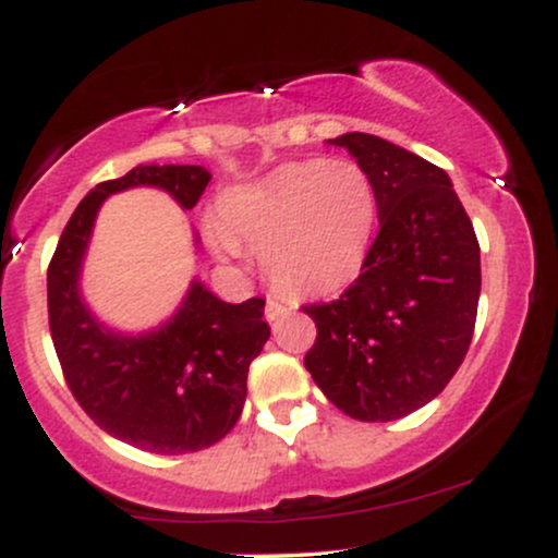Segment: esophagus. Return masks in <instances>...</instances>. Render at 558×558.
I'll list each match as a JSON object with an SVG mask.
<instances>
[{"label":"esophagus","mask_w":558,"mask_h":558,"mask_svg":"<svg viewBox=\"0 0 558 558\" xmlns=\"http://www.w3.org/2000/svg\"><path fill=\"white\" fill-rule=\"evenodd\" d=\"M283 312H286L283 301H280V299H267V306H265L267 323H275V319L283 315Z\"/></svg>","instance_id":"34e87169"}]
</instances>
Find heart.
<instances>
[{
	"instance_id": "b5f03b06",
	"label": "heart",
	"mask_w": 558,
	"mask_h": 558,
	"mask_svg": "<svg viewBox=\"0 0 558 558\" xmlns=\"http://www.w3.org/2000/svg\"><path fill=\"white\" fill-rule=\"evenodd\" d=\"M375 220V189L360 165L304 159L228 189L217 202L215 243L226 254L246 243L275 286L323 296L360 275Z\"/></svg>"
}]
</instances>
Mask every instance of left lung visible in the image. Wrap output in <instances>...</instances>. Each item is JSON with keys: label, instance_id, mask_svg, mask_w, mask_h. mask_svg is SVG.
Returning <instances> with one entry per match:
<instances>
[{"label": "left lung", "instance_id": "8db88e82", "mask_svg": "<svg viewBox=\"0 0 558 558\" xmlns=\"http://www.w3.org/2000/svg\"><path fill=\"white\" fill-rule=\"evenodd\" d=\"M367 172L380 233L341 299L304 306L317 341L304 367L343 414L390 422L417 412L457 375L480 299V246L451 178L386 138L343 133Z\"/></svg>", "mask_w": 558, "mask_h": 558}]
</instances>
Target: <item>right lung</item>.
Listing matches in <instances>:
<instances>
[{
    "mask_svg": "<svg viewBox=\"0 0 558 558\" xmlns=\"http://www.w3.org/2000/svg\"><path fill=\"white\" fill-rule=\"evenodd\" d=\"M209 178L198 165H138L99 183L75 207L49 262V330L75 401L112 438L151 453L202 451L233 430L248 364L270 338L265 299L228 304L191 280L178 312L159 328L120 332L81 296L83 257L107 196L151 185L194 209Z\"/></svg>",
    "mask_w": 558,
    "mask_h": 558,
    "instance_id": "right-lung-1",
    "label": "right lung"
}]
</instances>
